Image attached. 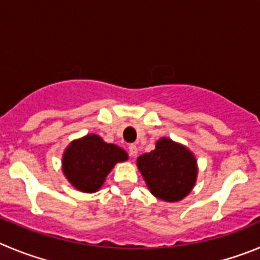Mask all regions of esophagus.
Masks as SVG:
<instances>
[{
	"mask_svg": "<svg viewBox=\"0 0 260 260\" xmlns=\"http://www.w3.org/2000/svg\"><path fill=\"white\" fill-rule=\"evenodd\" d=\"M128 151H129L131 156L135 157L136 155H137V152H138L137 146H136V145H129V146H128Z\"/></svg>",
	"mask_w": 260,
	"mask_h": 260,
	"instance_id": "obj_1",
	"label": "esophagus"
}]
</instances>
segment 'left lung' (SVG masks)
Returning a JSON list of instances; mask_svg holds the SVG:
<instances>
[{
  "label": "left lung",
  "instance_id": "1",
  "mask_svg": "<svg viewBox=\"0 0 260 260\" xmlns=\"http://www.w3.org/2000/svg\"><path fill=\"white\" fill-rule=\"evenodd\" d=\"M137 167L155 198L179 201L191 192L198 177L192 152L171 138H160L155 150L138 156Z\"/></svg>",
  "mask_w": 260,
  "mask_h": 260
}]
</instances>
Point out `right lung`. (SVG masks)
<instances>
[{
	"label": "right lung",
	"instance_id": "right-lung-1",
	"mask_svg": "<svg viewBox=\"0 0 260 260\" xmlns=\"http://www.w3.org/2000/svg\"><path fill=\"white\" fill-rule=\"evenodd\" d=\"M127 152L106 144L97 135H87L70 142L62 155V172L68 181L82 192H96L116 163L125 161Z\"/></svg>",
	"mask_w": 260,
	"mask_h": 260
}]
</instances>
